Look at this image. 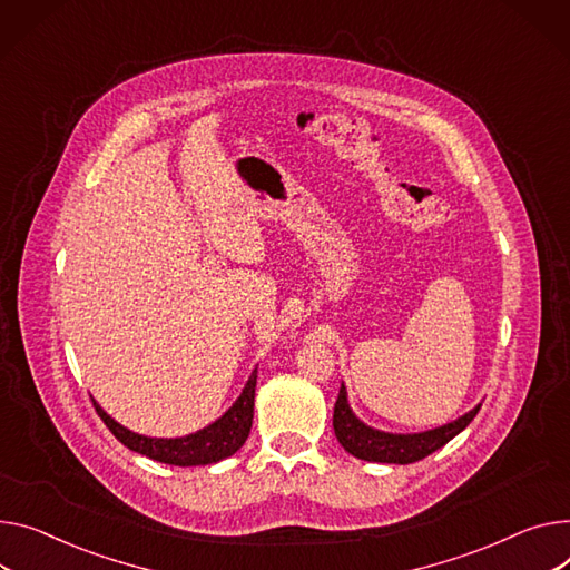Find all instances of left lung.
Returning <instances> with one entry per match:
<instances>
[{
	"label": "left lung",
	"mask_w": 570,
	"mask_h": 570,
	"mask_svg": "<svg viewBox=\"0 0 570 570\" xmlns=\"http://www.w3.org/2000/svg\"><path fill=\"white\" fill-rule=\"evenodd\" d=\"M481 410V403L459 416L456 422H449L444 426L422 431V433H385L366 426L360 422L355 412L348 405V392L341 383L336 403H334V416H332V426L338 444L344 446L348 453H353L355 459L368 461V463H396V465H407L416 463L426 456H431L433 451L444 446L449 440L456 438L461 431L470 426V422Z\"/></svg>",
	"instance_id": "obj_1"
}]
</instances>
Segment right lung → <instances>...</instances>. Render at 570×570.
<instances>
[{"label": "right lung", "instance_id": "right-lung-1", "mask_svg": "<svg viewBox=\"0 0 570 570\" xmlns=\"http://www.w3.org/2000/svg\"><path fill=\"white\" fill-rule=\"evenodd\" d=\"M254 392H256V368L252 371L238 401L226 410L219 420H215L213 424H208L197 433H189L183 438H146V435L132 433L119 422H114L96 401H94V407L100 414L105 426L111 431V435L128 449L158 463L195 468V465H210L222 459H229L245 444L252 429V420H254Z\"/></svg>", "mask_w": 570, "mask_h": 570}]
</instances>
